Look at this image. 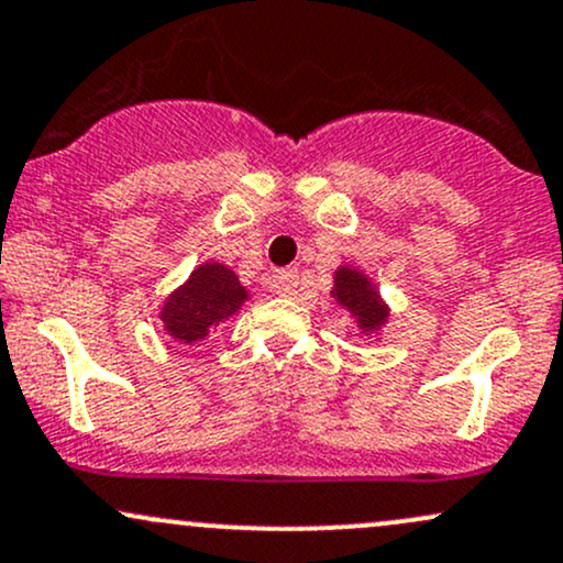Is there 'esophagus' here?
Listing matches in <instances>:
<instances>
[{
    "label": "esophagus",
    "instance_id": "obj_1",
    "mask_svg": "<svg viewBox=\"0 0 563 563\" xmlns=\"http://www.w3.org/2000/svg\"><path fill=\"white\" fill-rule=\"evenodd\" d=\"M300 284V276H297V268H282L274 274V292L276 295H292Z\"/></svg>",
    "mask_w": 563,
    "mask_h": 563
}]
</instances>
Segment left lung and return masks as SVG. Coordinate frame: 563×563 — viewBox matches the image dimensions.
Returning a JSON list of instances; mask_svg holds the SVG:
<instances>
[{"mask_svg":"<svg viewBox=\"0 0 563 563\" xmlns=\"http://www.w3.org/2000/svg\"><path fill=\"white\" fill-rule=\"evenodd\" d=\"M332 295L355 316V319H358L363 332H374V329H379L387 319L385 302L379 300V292L374 289V284L368 282L361 271H336Z\"/></svg>","mask_w":563,"mask_h":563,"instance_id":"1","label":"left lung"}]
</instances>
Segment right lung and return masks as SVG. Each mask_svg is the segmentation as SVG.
Segmentation results:
<instances>
[{
    "mask_svg": "<svg viewBox=\"0 0 563 563\" xmlns=\"http://www.w3.org/2000/svg\"><path fill=\"white\" fill-rule=\"evenodd\" d=\"M244 300L247 289L236 279L234 271L221 263H205L184 287L168 297L161 310V321L174 340L191 345L205 340L210 327H218L231 313H236Z\"/></svg>",
    "mask_w": 563,
    "mask_h": 563,
    "instance_id": "obj_1",
    "label": "right lung"
}]
</instances>
